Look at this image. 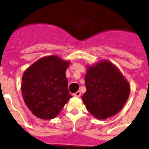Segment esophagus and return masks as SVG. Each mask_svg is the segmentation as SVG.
Listing matches in <instances>:
<instances>
[{"instance_id": "1", "label": "esophagus", "mask_w": 149, "mask_h": 149, "mask_svg": "<svg viewBox=\"0 0 149 149\" xmlns=\"http://www.w3.org/2000/svg\"><path fill=\"white\" fill-rule=\"evenodd\" d=\"M81 92H80V91H77V92H76V93L74 94V97H77V98H79V97L81 96Z\"/></svg>"}]
</instances>
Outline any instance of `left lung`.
Here are the masks:
<instances>
[{
  "label": "left lung",
  "mask_w": 149,
  "mask_h": 149,
  "mask_svg": "<svg viewBox=\"0 0 149 149\" xmlns=\"http://www.w3.org/2000/svg\"><path fill=\"white\" fill-rule=\"evenodd\" d=\"M86 91L82 101L98 119H106L122 110L129 97L131 86L113 63L103 60L86 65Z\"/></svg>",
  "instance_id": "1"
}]
</instances>
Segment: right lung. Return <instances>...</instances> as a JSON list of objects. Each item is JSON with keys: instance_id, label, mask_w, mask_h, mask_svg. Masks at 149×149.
<instances>
[{"instance_id": "add662e5", "label": "right lung", "mask_w": 149, "mask_h": 149, "mask_svg": "<svg viewBox=\"0 0 149 149\" xmlns=\"http://www.w3.org/2000/svg\"><path fill=\"white\" fill-rule=\"evenodd\" d=\"M69 64V60L51 55L39 59L24 71L22 96L29 110L36 117L54 119L72 98L65 76Z\"/></svg>"}]
</instances>
